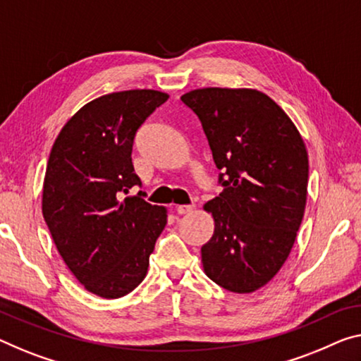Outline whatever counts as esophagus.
<instances>
[{"label":"esophagus","mask_w":361,"mask_h":361,"mask_svg":"<svg viewBox=\"0 0 361 361\" xmlns=\"http://www.w3.org/2000/svg\"><path fill=\"white\" fill-rule=\"evenodd\" d=\"M193 208H195V204H179L176 209L179 214H187V213L193 212Z\"/></svg>","instance_id":"obj_1"}]
</instances>
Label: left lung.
Here are the masks:
<instances>
[{
	"instance_id": "8db88e82",
	"label": "left lung",
	"mask_w": 361,
	"mask_h": 361,
	"mask_svg": "<svg viewBox=\"0 0 361 361\" xmlns=\"http://www.w3.org/2000/svg\"><path fill=\"white\" fill-rule=\"evenodd\" d=\"M198 116L224 190L204 209L214 234L202 247L209 279L255 292L286 263L302 224L308 153L284 111L252 88H198L180 97Z\"/></svg>"
}]
</instances>
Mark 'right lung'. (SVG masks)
Here are the masks:
<instances>
[{
    "label": "right lung",
    "instance_id": "add662e5",
    "mask_svg": "<svg viewBox=\"0 0 361 361\" xmlns=\"http://www.w3.org/2000/svg\"><path fill=\"white\" fill-rule=\"evenodd\" d=\"M169 95L126 90L82 106L49 153L42 212L58 252L88 292L119 298L145 279L166 208L145 202L132 164L140 126Z\"/></svg>",
    "mask_w": 361,
    "mask_h": 361
}]
</instances>
